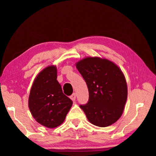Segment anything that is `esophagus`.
Returning a JSON list of instances; mask_svg holds the SVG:
<instances>
[{"label": "esophagus", "instance_id": "obj_1", "mask_svg": "<svg viewBox=\"0 0 156 156\" xmlns=\"http://www.w3.org/2000/svg\"><path fill=\"white\" fill-rule=\"evenodd\" d=\"M76 98V95L75 93H73L72 95H71V96H70V98L72 99L73 101H75Z\"/></svg>", "mask_w": 156, "mask_h": 156}]
</instances>
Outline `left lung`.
I'll return each mask as SVG.
<instances>
[{
  "label": "left lung",
  "mask_w": 156,
  "mask_h": 156,
  "mask_svg": "<svg viewBox=\"0 0 156 156\" xmlns=\"http://www.w3.org/2000/svg\"><path fill=\"white\" fill-rule=\"evenodd\" d=\"M76 67L89 90L87 103L80 107L89 122L100 127L115 122L122 115L127 98L126 80L119 67L96 57L84 58Z\"/></svg>",
  "instance_id": "left-lung-1"
}]
</instances>
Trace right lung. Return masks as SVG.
<instances>
[{"label": "right lung", "mask_w": 156, "mask_h": 156, "mask_svg": "<svg viewBox=\"0 0 156 156\" xmlns=\"http://www.w3.org/2000/svg\"><path fill=\"white\" fill-rule=\"evenodd\" d=\"M56 79V67H47L36 78L29 97V107L33 117L48 128L61 125L73 104L63 94Z\"/></svg>", "instance_id": "obj_1"}]
</instances>
